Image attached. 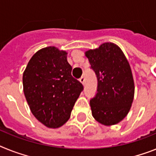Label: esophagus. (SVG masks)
Wrapping results in <instances>:
<instances>
[{"label": "esophagus", "mask_w": 156, "mask_h": 156, "mask_svg": "<svg viewBox=\"0 0 156 156\" xmlns=\"http://www.w3.org/2000/svg\"><path fill=\"white\" fill-rule=\"evenodd\" d=\"M79 82L82 83V84H84L85 83V78L82 76V77H81L80 78H79Z\"/></svg>", "instance_id": "obj_1"}]
</instances>
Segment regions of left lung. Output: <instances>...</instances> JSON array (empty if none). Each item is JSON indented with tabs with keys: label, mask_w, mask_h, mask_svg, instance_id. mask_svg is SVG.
<instances>
[{
	"label": "left lung",
	"mask_w": 156,
	"mask_h": 156,
	"mask_svg": "<svg viewBox=\"0 0 156 156\" xmlns=\"http://www.w3.org/2000/svg\"><path fill=\"white\" fill-rule=\"evenodd\" d=\"M85 55L98 78V92L90 101L93 116L105 126L116 125L128 115L134 98L129 61L113 43H104Z\"/></svg>",
	"instance_id": "8db88e82"
}]
</instances>
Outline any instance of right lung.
<instances>
[{
  "label": "right lung",
  "instance_id": "1",
  "mask_svg": "<svg viewBox=\"0 0 156 156\" xmlns=\"http://www.w3.org/2000/svg\"><path fill=\"white\" fill-rule=\"evenodd\" d=\"M71 70L67 52L51 46L34 54L23 71V94L30 109L50 129L59 128L69 120L83 90Z\"/></svg>",
  "mask_w": 156,
  "mask_h": 156
}]
</instances>
